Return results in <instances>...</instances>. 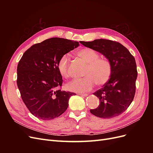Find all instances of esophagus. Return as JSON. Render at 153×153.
<instances>
[{"label":"esophagus","mask_w":153,"mask_h":153,"mask_svg":"<svg viewBox=\"0 0 153 153\" xmlns=\"http://www.w3.org/2000/svg\"><path fill=\"white\" fill-rule=\"evenodd\" d=\"M79 94L81 96H83V97H86V96H88L87 94H81V93H80V94Z\"/></svg>","instance_id":"1"}]
</instances>
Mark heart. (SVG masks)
<instances>
[{
    "mask_svg": "<svg viewBox=\"0 0 153 153\" xmlns=\"http://www.w3.org/2000/svg\"><path fill=\"white\" fill-rule=\"evenodd\" d=\"M76 53L87 64L84 73L85 77L69 82L66 85L68 90L84 93L92 90L95 84L103 85L108 81L112 73V67L108 60L100 58L99 53L89 48H81L76 51ZM57 69L63 78H67L70 76L69 57L68 54H64L60 58Z\"/></svg>",
    "mask_w": 153,
    "mask_h": 153,
    "instance_id": "1",
    "label": "heart"
}]
</instances>
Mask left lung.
<instances>
[{
	"label": "left lung",
	"mask_w": 153,
	"mask_h": 153,
	"mask_svg": "<svg viewBox=\"0 0 153 153\" xmlns=\"http://www.w3.org/2000/svg\"><path fill=\"white\" fill-rule=\"evenodd\" d=\"M80 43L104 55L112 67L109 80L93 93L99 98L100 105L91 109V113L103 119L118 116L128 108L135 96L138 74L135 58L123 45L114 41L100 39Z\"/></svg>",
	"instance_id": "8db88e82"
}]
</instances>
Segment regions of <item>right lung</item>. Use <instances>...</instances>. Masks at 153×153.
I'll return each instance as SVG.
<instances>
[{"label":"right lung","mask_w":153,"mask_h":153,"mask_svg":"<svg viewBox=\"0 0 153 153\" xmlns=\"http://www.w3.org/2000/svg\"><path fill=\"white\" fill-rule=\"evenodd\" d=\"M79 45L77 41L52 38L32 45L17 67V85L30 113L42 120L60 116L74 92L57 90L62 78L57 69L60 58Z\"/></svg>","instance_id":"1"}]
</instances>
